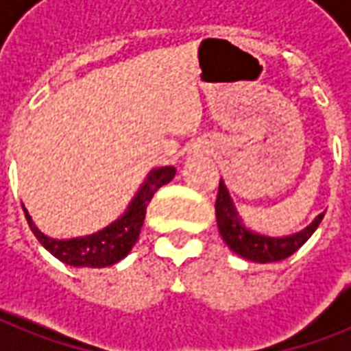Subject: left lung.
<instances>
[{"label": "left lung", "instance_id": "8db88e82", "mask_svg": "<svg viewBox=\"0 0 351 351\" xmlns=\"http://www.w3.org/2000/svg\"><path fill=\"white\" fill-rule=\"evenodd\" d=\"M215 215L219 232L236 256L256 261V263H273V261H282L286 257H290L306 244L317 230V226L321 225L325 213L317 215L311 225H307L304 230H300L295 234L282 236V238L259 234V232L250 230L242 223V219L232 204V197L228 194L225 182L221 180L215 199Z\"/></svg>", "mask_w": 351, "mask_h": 351}]
</instances>
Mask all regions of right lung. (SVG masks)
<instances>
[{
  "label": "right lung",
  "mask_w": 351,
  "mask_h": 351,
  "mask_svg": "<svg viewBox=\"0 0 351 351\" xmlns=\"http://www.w3.org/2000/svg\"><path fill=\"white\" fill-rule=\"evenodd\" d=\"M176 175L175 167H159L154 169L144 184L140 186L138 194L130 202V206L125 211V215L119 217L111 225L97 230L94 234L71 238V240H57L45 236L42 230H38L32 217L28 215L26 207L23 206L26 221L30 230L34 232L38 242L44 245L45 250L56 256L59 261L71 267H109L119 263L123 257L128 256V252L136 244L140 228L144 225L145 209L149 206L152 197L161 186L169 184Z\"/></svg>",
  "instance_id": "right-lung-1"
}]
</instances>
